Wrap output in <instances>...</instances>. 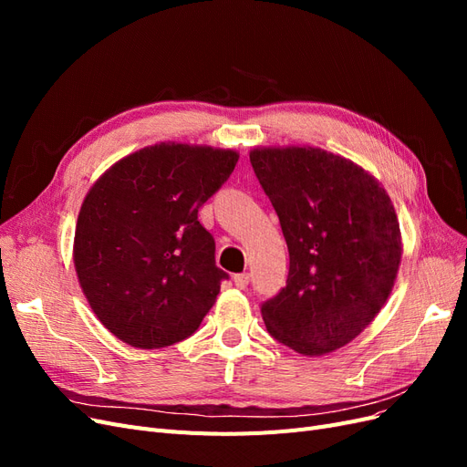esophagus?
<instances>
[{
    "label": "esophagus",
    "instance_id": "34e87169",
    "mask_svg": "<svg viewBox=\"0 0 467 467\" xmlns=\"http://www.w3.org/2000/svg\"><path fill=\"white\" fill-rule=\"evenodd\" d=\"M249 280H251V276L247 275V273H242V275H234V282H235V286L237 288H247V285H249Z\"/></svg>",
    "mask_w": 467,
    "mask_h": 467
}]
</instances>
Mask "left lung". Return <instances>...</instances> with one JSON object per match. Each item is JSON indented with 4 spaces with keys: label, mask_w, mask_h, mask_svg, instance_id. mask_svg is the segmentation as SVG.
<instances>
[{
    "label": "left lung",
    "mask_w": 467,
    "mask_h": 467,
    "mask_svg": "<svg viewBox=\"0 0 467 467\" xmlns=\"http://www.w3.org/2000/svg\"><path fill=\"white\" fill-rule=\"evenodd\" d=\"M285 234L286 286L261 304L278 343L321 357L360 335L386 304L401 261L400 222L379 182L317 148L249 153Z\"/></svg>",
    "instance_id": "8db88e82"
}]
</instances>
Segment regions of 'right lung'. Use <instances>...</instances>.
<instances>
[{
  "instance_id": "right-lung-1",
  "label": "right lung",
  "mask_w": 467,
  "mask_h": 467,
  "mask_svg": "<svg viewBox=\"0 0 467 467\" xmlns=\"http://www.w3.org/2000/svg\"><path fill=\"white\" fill-rule=\"evenodd\" d=\"M239 155L185 144L140 150L112 165L81 204L74 263L83 294L126 345L161 348L199 329L228 273L199 208Z\"/></svg>"
}]
</instances>
